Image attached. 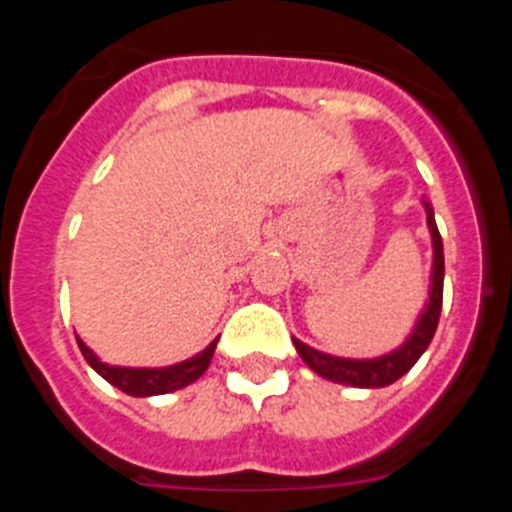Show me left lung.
<instances>
[{
    "label": "left lung",
    "instance_id": "obj_1",
    "mask_svg": "<svg viewBox=\"0 0 512 512\" xmlns=\"http://www.w3.org/2000/svg\"><path fill=\"white\" fill-rule=\"evenodd\" d=\"M425 212H428V228H431L433 238V277H431V297L425 305L423 315L415 323L413 333L408 341L395 348L392 354L379 356V359H341V356H330L323 351H315L307 343L295 341L297 354L302 356L312 372L320 377L330 379L338 384H351V387H387V384L397 382L402 374H408L415 366V361L423 356L428 343L433 341V333L438 328V318H441L443 305V243L441 233L436 228V217H433V207L423 202Z\"/></svg>",
    "mask_w": 512,
    "mask_h": 512
}]
</instances>
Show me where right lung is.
<instances>
[{"mask_svg":"<svg viewBox=\"0 0 512 512\" xmlns=\"http://www.w3.org/2000/svg\"><path fill=\"white\" fill-rule=\"evenodd\" d=\"M79 341L81 354L87 359V364L92 366L99 377H104L110 384H115L117 390H122L125 395L133 397H151V395H166V392L182 390L187 384L197 382V379L205 374V369L210 366L212 354H215L217 341H212L210 346L202 351V354L192 356V359L182 361V364L164 366V369H128V366H110L99 361L94 356L92 348H87V343Z\"/></svg>","mask_w":512,"mask_h":512,"instance_id":"1","label":"right lung"}]
</instances>
